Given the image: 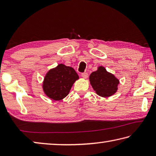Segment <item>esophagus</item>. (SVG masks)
<instances>
[{
    "mask_svg": "<svg viewBox=\"0 0 156 156\" xmlns=\"http://www.w3.org/2000/svg\"><path fill=\"white\" fill-rule=\"evenodd\" d=\"M81 76H82V77H83L84 79H87L88 78V73H87V72H84V73H83L81 74Z\"/></svg>",
    "mask_w": 156,
    "mask_h": 156,
    "instance_id": "1",
    "label": "esophagus"
}]
</instances>
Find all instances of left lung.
I'll return each mask as SVG.
<instances>
[{"instance_id":"obj_1","label":"left lung","mask_w":156,"mask_h":156,"mask_svg":"<svg viewBox=\"0 0 156 156\" xmlns=\"http://www.w3.org/2000/svg\"><path fill=\"white\" fill-rule=\"evenodd\" d=\"M89 81L96 93L103 98H108L114 94L120 83L119 80L112 73L108 72L102 66H100L96 72L91 73Z\"/></svg>"}]
</instances>
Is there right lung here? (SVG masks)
Masks as SVG:
<instances>
[{
    "mask_svg": "<svg viewBox=\"0 0 156 156\" xmlns=\"http://www.w3.org/2000/svg\"><path fill=\"white\" fill-rule=\"evenodd\" d=\"M78 78V75L72 67L59 64L46 73L43 82V91L50 99L61 100L69 94Z\"/></svg>",
    "mask_w": 156,
    "mask_h": 156,
    "instance_id": "add662e5",
    "label": "right lung"
}]
</instances>
